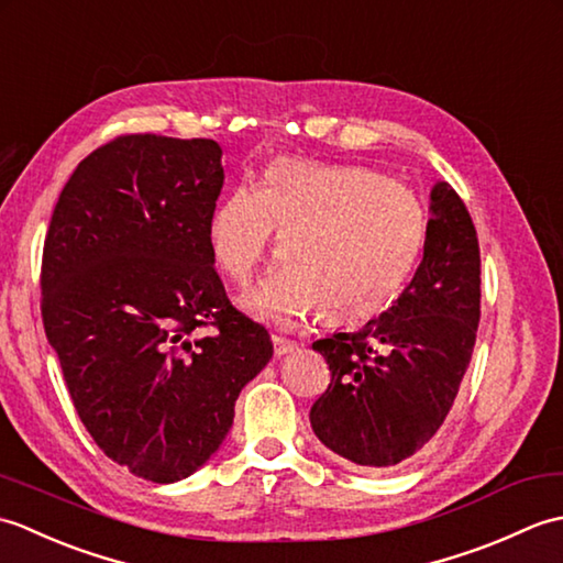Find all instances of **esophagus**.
I'll use <instances>...</instances> for the list:
<instances>
[{"instance_id": "esophagus-1", "label": "esophagus", "mask_w": 563, "mask_h": 563, "mask_svg": "<svg viewBox=\"0 0 563 563\" xmlns=\"http://www.w3.org/2000/svg\"><path fill=\"white\" fill-rule=\"evenodd\" d=\"M297 349V343L295 341H290V339H283V336H273V351H275V355H285V353H290V351H295Z\"/></svg>"}]
</instances>
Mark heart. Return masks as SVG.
I'll return each instance as SVG.
<instances>
[{
    "label": "heart",
    "instance_id": "b5f03b06",
    "mask_svg": "<svg viewBox=\"0 0 563 563\" xmlns=\"http://www.w3.org/2000/svg\"><path fill=\"white\" fill-rule=\"evenodd\" d=\"M283 266L246 297L251 312L297 324L321 307L331 321L377 314L409 280L428 239L413 188L367 166L275 159L258 188L239 184L210 222L218 266L249 283L278 242Z\"/></svg>",
    "mask_w": 563,
    "mask_h": 563
}]
</instances>
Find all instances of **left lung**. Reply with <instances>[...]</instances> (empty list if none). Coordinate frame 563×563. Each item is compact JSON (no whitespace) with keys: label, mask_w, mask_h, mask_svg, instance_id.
I'll use <instances>...</instances> for the list:
<instances>
[{"label":"left lung","mask_w":563,"mask_h":563,"mask_svg":"<svg viewBox=\"0 0 563 563\" xmlns=\"http://www.w3.org/2000/svg\"><path fill=\"white\" fill-rule=\"evenodd\" d=\"M423 261L387 312L363 329L319 339L331 382L309 421L317 438L361 470L421 450L450 413L482 317L479 239L450 184L430 194Z\"/></svg>","instance_id":"obj_1"}]
</instances>
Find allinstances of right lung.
I'll use <instances>...</instances> for the list:
<instances>
[{"label": "right lung", "instance_id": "add662e5", "mask_svg": "<svg viewBox=\"0 0 563 563\" xmlns=\"http://www.w3.org/2000/svg\"><path fill=\"white\" fill-rule=\"evenodd\" d=\"M222 184L214 140L118 135L79 162L45 234L41 312L69 397L106 457L154 484L210 460L273 355L212 266Z\"/></svg>", "mask_w": 563, "mask_h": 563}]
</instances>
